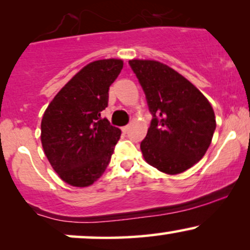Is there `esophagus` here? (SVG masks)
Returning <instances> with one entry per match:
<instances>
[{
  "instance_id": "obj_1",
  "label": "esophagus",
  "mask_w": 250,
  "mask_h": 250,
  "mask_svg": "<svg viewBox=\"0 0 250 250\" xmlns=\"http://www.w3.org/2000/svg\"><path fill=\"white\" fill-rule=\"evenodd\" d=\"M129 128H130V125H125V127H122V131L123 133H127V131L129 130Z\"/></svg>"
}]
</instances>
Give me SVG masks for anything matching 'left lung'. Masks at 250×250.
<instances>
[{
  "label": "left lung",
  "instance_id": "8db88e82",
  "mask_svg": "<svg viewBox=\"0 0 250 250\" xmlns=\"http://www.w3.org/2000/svg\"><path fill=\"white\" fill-rule=\"evenodd\" d=\"M153 114L141 142L146 162L168 175L183 173L199 162L216 128L207 97L185 76L154 60L129 61Z\"/></svg>",
  "mask_w": 250,
  "mask_h": 250
}]
</instances>
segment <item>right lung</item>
I'll list each match as a JSON object with an SVG mask.
<instances>
[{
  "label": "right lung",
  "instance_id": "obj_1",
  "mask_svg": "<svg viewBox=\"0 0 250 250\" xmlns=\"http://www.w3.org/2000/svg\"><path fill=\"white\" fill-rule=\"evenodd\" d=\"M123 68L120 59L88 63L49 103L41 122L45 156L60 179L73 187H89L107 168L121 130L101 111L108 90Z\"/></svg>",
  "mask_w": 250,
  "mask_h": 250
}]
</instances>
